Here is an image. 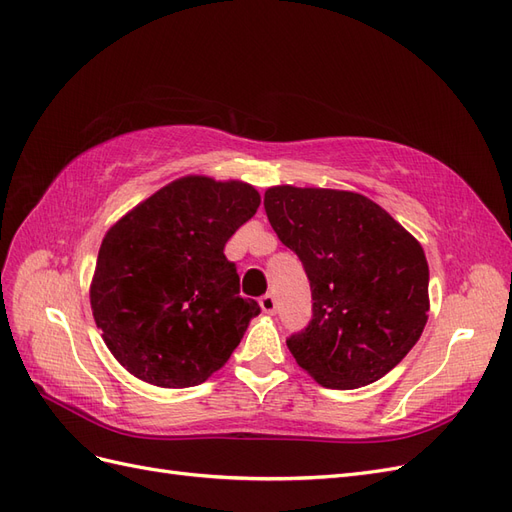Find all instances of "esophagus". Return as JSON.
Segmentation results:
<instances>
[{
    "label": "esophagus",
    "mask_w": 512,
    "mask_h": 512,
    "mask_svg": "<svg viewBox=\"0 0 512 512\" xmlns=\"http://www.w3.org/2000/svg\"><path fill=\"white\" fill-rule=\"evenodd\" d=\"M260 307H262V312L265 314H275V297L273 294H265V297H260Z\"/></svg>",
    "instance_id": "1"
}]
</instances>
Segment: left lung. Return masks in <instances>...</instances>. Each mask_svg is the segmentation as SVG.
Listing matches in <instances>:
<instances>
[{"label":"left lung","mask_w":512,"mask_h":512,"mask_svg":"<svg viewBox=\"0 0 512 512\" xmlns=\"http://www.w3.org/2000/svg\"><path fill=\"white\" fill-rule=\"evenodd\" d=\"M265 211L312 286V322L286 339L294 361L339 391L389 374L427 324L429 267L421 243L356 192L273 185Z\"/></svg>","instance_id":"obj_1"}]
</instances>
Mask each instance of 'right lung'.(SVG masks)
<instances>
[{
  "label": "right lung",
  "mask_w": 512,
  "mask_h": 512,
  "mask_svg": "<svg viewBox=\"0 0 512 512\" xmlns=\"http://www.w3.org/2000/svg\"><path fill=\"white\" fill-rule=\"evenodd\" d=\"M258 205L250 183L188 175L108 228L89 303L104 344L132 376L188 389L226 365L260 307L239 294L224 245Z\"/></svg>",
  "instance_id": "add662e5"
}]
</instances>
